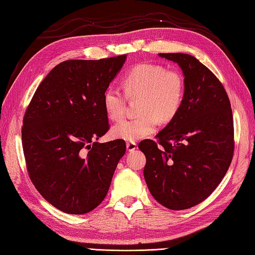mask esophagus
Returning <instances> with one entry per match:
<instances>
[{
	"instance_id": "34e87169",
	"label": "esophagus",
	"mask_w": 255,
	"mask_h": 255,
	"mask_svg": "<svg viewBox=\"0 0 255 255\" xmlns=\"http://www.w3.org/2000/svg\"><path fill=\"white\" fill-rule=\"evenodd\" d=\"M136 147H137V145H136V143H135V142H128V143H127V149H128V151H133V150L136 149Z\"/></svg>"
}]
</instances>
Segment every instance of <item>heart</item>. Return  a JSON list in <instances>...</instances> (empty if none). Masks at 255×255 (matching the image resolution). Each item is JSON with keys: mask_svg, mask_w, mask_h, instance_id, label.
I'll return each instance as SVG.
<instances>
[{"mask_svg": "<svg viewBox=\"0 0 255 255\" xmlns=\"http://www.w3.org/2000/svg\"><path fill=\"white\" fill-rule=\"evenodd\" d=\"M124 93L129 99L140 98L137 118L124 120L112 128L117 138L134 142L155 133L159 119L170 121L183 103L184 82L178 72L154 63H142L132 67L122 80ZM104 109L113 121L124 117L127 98L117 87L106 89Z\"/></svg>", "mask_w": 255, "mask_h": 255, "instance_id": "obj_1", "label": "heart"}]
</instances>
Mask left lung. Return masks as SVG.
I'll list each match as a JSON object with an SVG mask.
<instances>
[{"label":"left lung","instance_id":"left-lung-1","mask_svg":"<svg viewBox=\"0 0 255 255\" xmlns=\"http://www.w3.org/2000/svg\"><path fill=\"white\" fill-rule=\"evenodd\" d=\"M184 75L180 110L138 148L146 156L144 178L154 199L173 211L193 207L213 193L233 160L234 119L228 95L212 71L194 56L159 53Z\"/></svg>","mask_w":255,"mask_h":255}]
</instances>
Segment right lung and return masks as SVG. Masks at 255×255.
I'll return each instance as SVG.
<instances>
[{
	"mask_svg": "<svg viewBox=\"0 0 255 255\" xmlns=\"http://www.w3.org/2000/svg\"><path fill=\"white\" fill-rule=\"evenodd\" d=\"M127 54L69 60L39 85L22 120L27 171L37 191L60 211L83 215L108 193L126 142L98 143L109 129L103 97Z\"/></svg>",
	"mask_w": 255,
	"mask_h": 255,
	"instance_id": "right-lung-1",
	"label": "right lung"
}]
</instances>
